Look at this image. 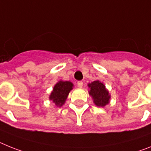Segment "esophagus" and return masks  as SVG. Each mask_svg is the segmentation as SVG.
<instances>
[{"instance_id": "34e87169", "label": "esophagus", "mask_w": 151, "mask_h": 151, "mask_svg": "<svg viewBox=\"0 0 151 151\" xmlns=\"http://www.w3.org/2000/svg\"><path fill=\"white\" fill-rule=\"evenodd\" d=\"M83 81H78L77 83V86H78L79 88H82V87H83Z\"/></svg>"}]
</instances>
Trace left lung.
<instances>
[{
	"instance_id": "left-lung-1",
	"label": "left lung",
	"mask_w": 151,
	"mask_h": 151,
	"mask_svg": "<svg viewBox=\"0 0 151 151\" xmlns=\"http://www.w3.org/2000/svg\"><path fill=\"white\" fill-rule=\"evenodd\" d=\"M90 91L89 94L93 99V103L97 106L104 107L109 103L111 98L109 93L105 85L99 81H95L88 84Z\"/></svg>"
}]
</instances>
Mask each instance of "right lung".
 <instances>
[{"mask_svg":"<svg viewBox=\"0 0 151 151\" xmlns=\"http://www.w3.org/2000/svg\"><path fill=\"white\" fill-rule=\"evenodd\" d=\"M74 84L70 81H60L54 86L53 90L49 96V99L52 100L57 106L61 107L65 104L68 96L73 89Z\"/></svg>","mask_w":151,"mask_h":151,"instance_id":"right-lung-1","label":"right lung"}]
</instances>
